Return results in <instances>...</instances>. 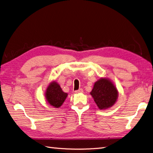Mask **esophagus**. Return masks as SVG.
<instances>
[{"label":"esophagus","mask_w":153,"mask_h":153,"mask_svg":"<svg viewBox=\"0 0 153 153\" xmlns=\"http://www.w3.org/2000/svg\"><path fill=\"white\" fill-rule=\"evenodd\" d=\"M82 92H83L82 89H78V90L75 91L76 94H81V93H82Z\"/></svg>","instance_id":"obj_1"}]
</instances>
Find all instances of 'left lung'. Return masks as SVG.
<instances>
[{"label":"left lung","instance_id":"obj_1","mask_svg":"<svg viewBox=\"0 0 153 153\" xmlns=\"http://www.w3.org/2000/svg\"><path fill=\"white\" fill-rule=\"evenodd\" d=\"M118 91L109 79L100 78L95 82L90 95L100 110H106L113 106L118 98Z\"/></svg>","mask_w":153,"mask_h":153}]
</instances>
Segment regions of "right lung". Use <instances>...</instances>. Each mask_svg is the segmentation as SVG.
Listing matches in <instances>:
<instances>
[{
	"label": "right lung",
	"mask_w": 153,
	"mask_h": 153,
	"mask_svg": "<svg viewBox=\"0 0 153 153\" xmlns=\"http://www.w3.org/2000/svg\"><path fill=\"white\" fill-rule=\"evenodd\" d=\"M68 95V94L63 91L60 85L55 81L51 82L49 84L45 94L47 102L57 108L63 105Z\"/></svg>",
	"instance_id": "1"
}]
</instances>
